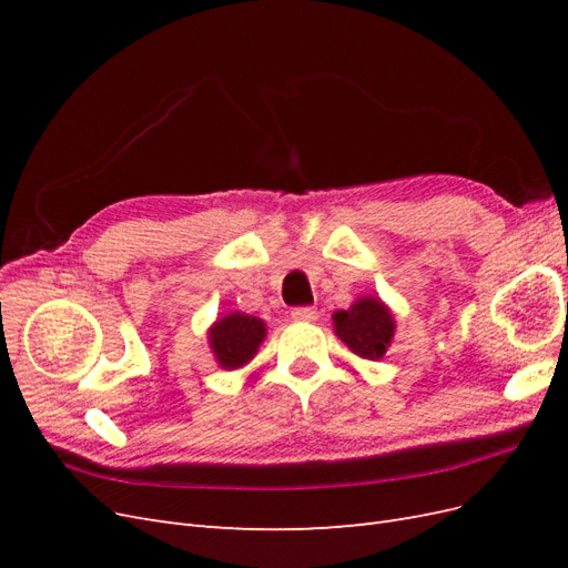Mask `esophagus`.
<instances>
[{"mask_svg": "<svg viewBox=\"0 0 568 568\" xmlns=\"http://www.w3.org/2000/svg\"><path fill=\"white\" fill-rule=\"evenodd\" d=\"M291 317L298 320V322H313V320H317V311L311 305H301V307H294V311H291Z\"/></svg>", "mask_w": 568, "mask_h": 568, "instance_id": "esophagus-1", "label": "esophagus"}]
</instances>
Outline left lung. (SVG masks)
Wrapping results in <instances>:
<instances>
[{
    "label": "left lung",
    "instance_id": "left-lung-1",
    "mask_svg": "<svg viewBox=\"0 0 568 568\" xmlns=\"http://www.w3.org/2000/svg\"><path fill=\"white\" fill-rule=\"evenodd\" d=\"M334 329L346 346L359 357L379 359L393 338V317L388 307L376 298H363L348 311L334 315Z\"/></svg>",
    "mask_w": 568,
    "mask_h": 568
}]
</instances>
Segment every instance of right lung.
Here are the masks:
<instances>
[{
    "instance_id": "obj_1",
    "label": "right lung",
    "mask_w": 568,
    "mask_h": 568,
    "mask_svg": "<svg viewBox=\"0 0 568 568\" xmlns=\"http://www.w3.org/2000/svg\"><path fill=\"white\" fill-rule=\"evenodd\" d=\"M263 338L265 324L261 320L244 313H232L222 317L211 329V348L222 367L236 369L248 363Z\"/></svg>"
}]
</instances>
